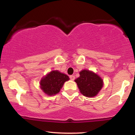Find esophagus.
Instances as JSON below:
<instances>
[{"mask_svg":"<svg viewBox=\"0 0 135 135\" xmlns=\"http://www.w3.org/2000/svg\"><path fill=\"white\" fill-rule=\"evenodd\" d=\"M70 80H74V79H75V76H74V75H72L70 76Z\"/></svg>","mask_w":135,"mask_h":135,"instance_id":"obj_1","label":"esophagus"}]
</instances>
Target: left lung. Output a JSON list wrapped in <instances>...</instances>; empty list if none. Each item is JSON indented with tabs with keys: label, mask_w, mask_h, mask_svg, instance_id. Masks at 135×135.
Wrapping results in <instances>:
<instances>
[{
	"label": "left lung",
	"mask_w": 135,
	"mask_h": 135,
	"mask_svg": "<svg viewBox=\"0 0 135 135\" xmlns=\"http://www.w3.org/2000/svg\"><path fill=\"white\" fill-rule=\"evenodd\" d=\"M80 77L75 80L80 92L87 97L97 95L103 87V80L92 71L83 70L80 71Z\"/></svg>",
	"instance_id": "left-lung-1"
}]
</instances>
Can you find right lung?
I'll return each instance as SVG.
<instances>
[{"label":"right lung","instance_id":"right-lung-1","mask_svg":"<svg viewBox=\"0 0 135 135\" xmlns=\"http://www.w3.org/2000/svg\"><path fill=\"white\" fill-rule=\"evenodd\" d=\"M69 80L66 74L58 70H52L42 78L40 82L41 89L49 96L55 95L60 92L65 82Z\"/></svg>","mask_w":135,"mask_h":135}]
</instances>
